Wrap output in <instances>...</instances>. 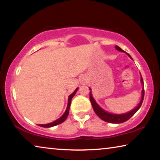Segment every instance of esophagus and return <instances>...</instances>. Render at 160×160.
I'll use <instances>...</instances> for the list:
<instances>
[{
	"label": "esophagus",
	"mask_w": 160,
	"mask_h": 160,
	"mask_svg": "<svg viewBox=\"0 0 160 160\" xmlns=\"http://www.w3.org/2000/svg\"><path fill=\"white\" fill-rule=\"evenodd\" d=\"M86 82V80H85V78H82V79L80 80V83L82 84V85H84V84H85Z\"/></svg>",
	"instance_id": "34e87169"
}]
</instances>
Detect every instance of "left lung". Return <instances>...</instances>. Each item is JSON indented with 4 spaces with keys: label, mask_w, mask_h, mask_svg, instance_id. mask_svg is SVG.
Returning <instances> with one entry per match:
<instances>
[{
    "label": "left lung",
    "mask_w": 160,
    "mask_h": 160,
    "mask_svg": "<svg viewBox=\"0 0 160 160\" xmlns=\"http://www.w3.org/2000/svg\"><path fill=\"white\" fill-rule=\"evenodd\" d=\"M116 48L118 51H122V52H124V51L121 49V48L118 47V46H116ZM128 55V56L130 58H131V56L129 55L128 53H127ZM141 82L143 84V80L142 78H141ZM144 94H145V90L144 88L142 89V99L141 101L139 103V104L138 105L137 107H135L134 109H132L131 112L126 113H123V114H113V113H110L107 112L106 111H104V109H102L101 107H100L98 104H97L96 102L94 101V99H93L92 96L91 92H90V99L92 104V106L93 107V109L94 111V112L96 113V114L99 116V117L102 119L103 121H106V122L108 123H123L125 121H128L129 118H131L132 116H133L135 113L138 112L140 107H141L142 103L143 101V99H144Z\"/></svg>",
    "instance_id": "1"
}]
</instances>
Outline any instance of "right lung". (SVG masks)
<instances>
[{
  "label": "right lung",
  "mask_w": 160,
  "mask_h": 160,
  "mask_svg": "<svg viewBox=\"0 0 160 160\" xmlns=\"http://www.w3.org/2000/svg\"><path fill=\"white\" fill-rule=\"evenodd\" d=\"M78 89L77 88L76 90H75L73 92H72L68 97V106H67V109L66 111L65 112V113H63V115L61 116V118H59L57 120L53 121L52 123H48V124H39V126L41 127H44V128H50V127H53V126H55L56 125H58V124H60L61 123L64 122L65 121H66V119L67 118L68 116V113H69V109H70V103H71V99L73 96L76 93V92L78 91Z\"/></svg>",
  "instance_id": "obj_1"
}]
</instances>
